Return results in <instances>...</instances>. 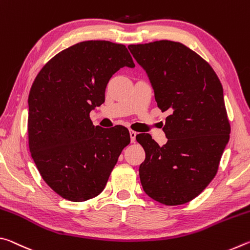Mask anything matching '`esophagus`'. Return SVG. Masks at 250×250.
<instances>
[{
	"label": "esophagus",
	"mask_w": 250,
	"mask_h": 250,
	"mask_svg": "<svg viewBox=\"0 0 250 250\" xmlns=\"http://www.w3.org/2000/svg\"><path fill=\"white\" fill-rule=\"evenodd\" d=\"M135 137H137V132L133 130H130V139H131V142H134L135 141Z\"/></svg>",
	"instance_id": "esophagus-1"
}]
</instances>
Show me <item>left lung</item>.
<instances>
[{"label": "left lung", "instance_id": "left-lung-1", "mask_svg": "<svg viewBox=\"0 0 250 250\" xmlns=\"http://www.w3.org/2000/svg\"><path fill=\"white\" fill-rule=\"evenodd\" d=\"M149 77L155 101L168 111L160 146L149 133L137 135L146 151L139 167L145 191L164 205L185 204L214 179L230 125L223 87L210 65L179 42L129 45Z\"/></svg>", "mask_w": 250, "mask_h": 250}]
</instances>
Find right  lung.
Listing matches in <instances>:
<instances>
[{"instance_id":"1","label":"right lung","mask_w":250,"mask_h":250,"mask_svg":"<svg viewBox=\"0 0 250 250\" xmlns=\"http://www.w3.org/2000/svg\"><path fill=\"white\" fill-rule=\"evenodd\" d=\"M134 62L125 45L87 41L54 56L28 96V146L41 176L54 192L83 202L104 191L122 150L124 125L95 126L91 110L104 103L112 75Z\"/></svg>"}]
</instances>
